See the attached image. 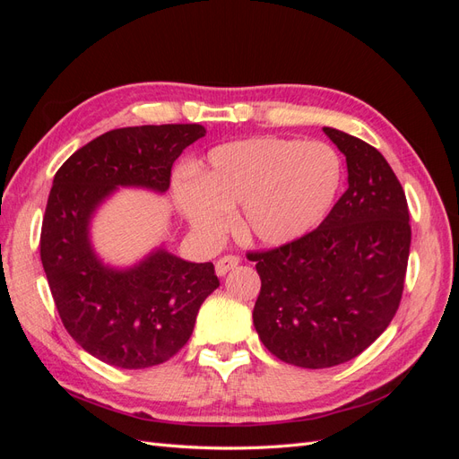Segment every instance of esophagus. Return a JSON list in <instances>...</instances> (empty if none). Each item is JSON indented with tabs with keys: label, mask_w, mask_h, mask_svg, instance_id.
<instances>
[{
	"label": "esophagus",
	"mask_w": 459,
	"mask_h": 459,
	"mask_svg": "<svg viewBox=\"0 0 459 459\" xmlns=\"http://www.w3.org/2000/svg\"><path fill=\"white\" fill-rule=\"evenodd\" d=\"M239 256H235V255H226V256H221V258H218V262H216V273L220 275V277H224L230 270H233L235 266H239Z\"/></svg>",
	"instance_id": "34e87169"
}]
</instances>
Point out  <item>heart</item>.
Here are the masks:
<instances>
[{
  "instance_id": "obj_1",
  "label": "heart",
  "mask_w": 459,
  "mask_h": 459,
  "mask_svg": "<svg viewBox=\"0 0 459 459\" xmlns=\"http://www.w3.org/2000/svg\"><path fill=\"white\" fill-rule=\"evenodd\" d=\"M341 179V157L327 143L253 137L211 151L197 184L178 182L176 201L204 239L224 233L233 208L243 206L247 238L281 247L327 216Z\"/></svg>"
}]
</instances>
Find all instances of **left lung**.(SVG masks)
Returning a JSON list of instances; mask_svg holds the SVG:
<instances>
[{"label": "left lung", "mask_w": 459, "mask_h": 459, "mask_svg": "<svg viewBox=\"0 0 459 459\" xmlns=\"http://www.w3.org/2000/svg\"><path fill=\"white\" fill-rule=\"evenodd\" d=\"M324 132L346 157L349 189L314 231L247 255L262 281L260 341L308 369L349 362L393 322L411 243L404 189L385 157L351 134Z\"/></svg>", "instance_id": "left-lung-1"}]
</instances>
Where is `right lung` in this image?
<instances>
[{"mask_svg":"<svg viewBox=\"0 0 459 459\" xmlns=\"http://www.w3.org/2000/svg\"><path fill=\"white\" fill-rule=\"evenodd\" d=\"M206 134L201 124L110 130L80 147L53 178L41 221L39 256L65 329L105 364L143 369L189 341L204 299L220 285L214 264L157 248L135 266H105L90 221L110 193L170 187L174 160Z\"/></svg>","mask_w":459,"mask_h":459,"instance_id":"add662e5","label":"right lung"}]
</instances>
